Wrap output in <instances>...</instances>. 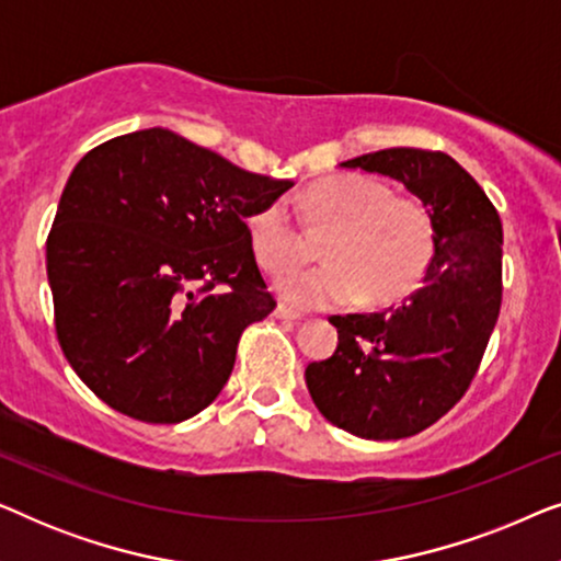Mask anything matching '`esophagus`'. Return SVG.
Instances as JSON below:
<instances>
[{"mask_svg": "<svg viewBox=\"0 0 561 561\" xmlns=\"http://www.w3.org/2000/svg\"><path fill=\"white\" fill-rule=\"evenodd\" d=\"M275 317L286 319V321H298V319H301V313L294 311V309H290V306H286V304H278V306H275Z\"/></svg>", "mask_w": 561, "mask_h": 561, "instance_id": "34e87169", "label": "esophagus"}]
</instances>
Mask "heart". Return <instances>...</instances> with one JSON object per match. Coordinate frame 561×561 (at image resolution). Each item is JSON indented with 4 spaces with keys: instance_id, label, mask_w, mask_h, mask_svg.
Instances as JSON below:
<instances>
[{
    "instance_id": "obj_1",
    "label": "heart",
    "mask_w": 561,
    "mask_h": 561,
    "mask_svg": "<svg viewBox=\"0 0 561 561\" xmlns=\"http://www.w3.org/2000/svg\"><path fill=\"white\" fill-rule=\"evenodd\" d=\"M301 217L311 234H324V265L278 280L280 296L304 309L363 301L386 309L405 301L424 283L436 255V219L419 196L393 194L390 183L363 173L313 181L301 194ZM250 244L267 273H286L306 255L304 232L283 198L250 214Z\"/></svg>"
}]
</instances>
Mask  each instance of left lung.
<instances>
[{
    "instance_id": "8db88e82",
    "label": "left lung",
    "mask_w": 561,
    "mask_h": 561,
    "mask_svg": "<svg viewBox=\"0 0 561 561\" xmlns=\"http://www.w3.org/2000/svg\"><path fill=\"white\" fill-rule=\"evenodd\" d=\"M401 181L436 219V255L401 306L332 317L334 355L306 367L321 411L363 439H403L439 421L467 393L503 298V225L478 181L439 150L388 148L352 158Z\"/></svg>"
}]
</instances>
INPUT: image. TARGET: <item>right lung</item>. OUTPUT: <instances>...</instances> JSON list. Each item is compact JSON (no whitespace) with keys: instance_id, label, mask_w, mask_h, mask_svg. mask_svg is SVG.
I'll list each match as a JSON object with an SVG mask.
<instances>
[{"instance_id":"right-lung-1","label":"right lung","mask_w":561,"mask_h":561,"mask_svg":"<svg viewBox=\"0 0 561 561\" xmlns=\"http://www.w3.org/2000/svg\"><path fill=\"white\" fill-rule=\"evenodd\" d=\"M290 186L163 127L79 160L45 260L60 350L106 405L179 424L221 393L242 332L275 309L248 217Z\"/></svg>"}]
</instances>
